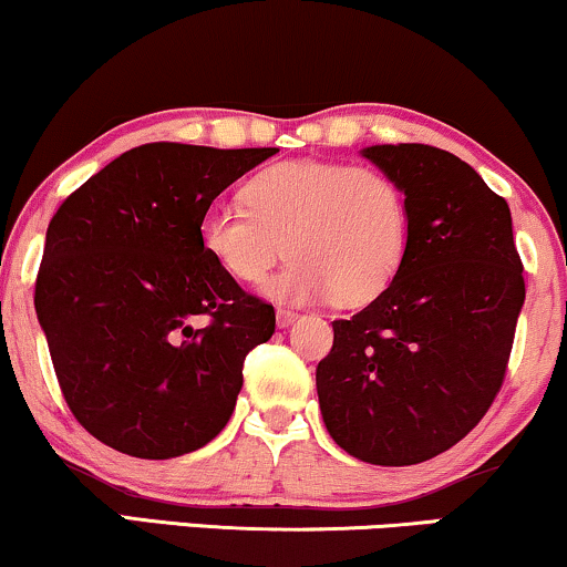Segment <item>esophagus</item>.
I'll return each instance as SVG.
<instances>
[{"instance_id":"1","label":"esophagus","mask_w":567,"mask_h":567,"mask_svg":"<svg viewBox=\"0 0 567 567\" xmlns=\"http://www.w3.org/2000/svg\"><path fill=\"white\" fill-rule=\"evenodd\" d=\"M298 319L296 311H290V308H277V327H290L292 321Z\"/></svg>"}]
</instances>
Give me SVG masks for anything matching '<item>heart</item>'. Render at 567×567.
I'll use <instances>...</instances> for the list:
<instances>
[{
	"label": "heart",
	"mask_w": 567,
	"mask_h": 567,
	"mask_svg": "<svg viewBox=\"0 0 567 567\" xmlns=\"http://www.w3.org/2000/svg\"><path fill=\"white\" fill-rule=\"evenodd\" d=\"M243 204H212L198 219L204 256L240 285L267 282L279 303H369L395 282L411 243L403 185L369 164L277 162L243 185ZM286 243L282 244L281 240Z\"/></svg>",
	"instance_id": "obj_1"
}]
</instances>
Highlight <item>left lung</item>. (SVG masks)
I'll use <instances>...</instances> for the list:
<instances>
[{"mask_svg": "<svg viewBox=\"0 0 567 567\" xmlns=\"http://www.w3.org/2000/svg\"><path fill=\"white\" fill-rule=\"evenodd\" d=\"M403 185L411 243L395 282L350 319L317 367L327 432L374 465H413L474 429L505 382L526 298L507 200L426 143L371 146Z\"/></svg>", "mask_w": 567, "mask_h": 567, "instance_id": "left-lung-1", "label": "left lung"}]
</instances>
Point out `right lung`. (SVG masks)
Listing matches in <instances>:
<instances>
[{"instance_id":"right-lung-1","label":"right lung","mask_w":567,"mask_h":567,"mask_svg":"<svg viewBox=\"0 0 567 567\" xmlns=\"http://www.w3.org/2000/svg\"><path fill=\"white\" fill-rule=\"evenodd\" d=\"M275 152L143 143L49 221L35 313L64 403L99 442L167 461L230 421L246 355L275 334V308L206 259L198 219Z\"/></svg>"}]
</instances>
